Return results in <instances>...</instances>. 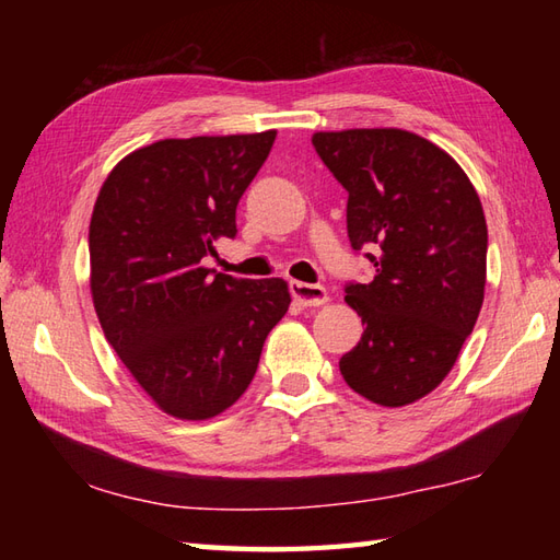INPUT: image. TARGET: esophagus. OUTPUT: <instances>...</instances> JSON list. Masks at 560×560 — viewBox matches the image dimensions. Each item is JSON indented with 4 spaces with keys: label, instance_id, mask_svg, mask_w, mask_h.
Wrapping results in <instances>:
<instances>
[{
    "label": "esophagus",
    "instance_id": "1",
    "mask_svg": "<svg viewBox=\"0 0 560 560\" xmlns=\"http://www.w3.org/2000/svg\"><path fill=\"white\" fill-rule=\"evenodd\" d=\"M291 295L299 301L303 307H319L329 301V295L323 287H313V283H303V281H291L289 283Z\"/></svg>",
    "mask_w": 560,
    "mask_h": 560
}]
</instances>
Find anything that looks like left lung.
<instances>
[{
	"label": "left lung",
	"instance_id": "8db88e82",
	"mask_svg": "<svg viewBox=\"0 0 560 560\" xmlns=\"http://www.w3.org/2000/svg\"><path fill=\"white\" fill-rule=\"evenodd\" d=\"M313 147L349 192L351 247L375 267L371 283L343 289L365 329L339 371L361 397L404 407L443 383L477 325L489 249L479 195L455 159L404 129L317 132Z\"/></svg>",
	"mask_w": 560,
	"mask_h": 560
}]
</instances>
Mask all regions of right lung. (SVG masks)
Instances as JSON below:
<instances>
[{
	"mask_svg": "<svg viewBox=\"0 0 560 560\" xmlns=\"http://www.w3.org/2000/svg\"><path fill=\"white\" fill-rule=\"evenodd\" d=\"M277 132L163 139L103 183L89 229L91 293L105 339L147 395L175 419L201 421L253 383L291 295L281 279L205 267Z\"/></svg>",
	"mask_w": 560,
	"mask_h": 560,
	"instance_id": "right-lung-1",
	"label": "right lung"
}]
</instances>
